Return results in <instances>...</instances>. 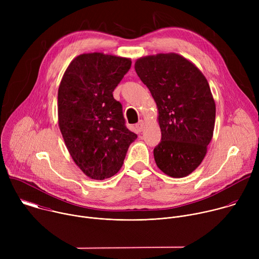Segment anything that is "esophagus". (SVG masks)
I'll list each match as a JSON object with an SVG mask.
<instances>
[{"instance_id":"esophagus-1","label":"esophagus","mask_w":259,"mask_h":259,"mask_svg":"<svg viewBox=\"0 0 259 259\" xmlns=\"http://www.w3.org/2000/svg\"><path fill=\"white\" fill-rule=\"evenodd\" d=\"M143 128H144V122H143L142 120H140V121L136 124V129H137L138 131H142Z\"/></svg>"}]
</instances>
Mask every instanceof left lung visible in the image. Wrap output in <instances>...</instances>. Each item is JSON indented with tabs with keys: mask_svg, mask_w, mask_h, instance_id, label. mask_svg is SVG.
Listing matches in <instances>:
<instances>
[{
	"mask_svg": "<svg viewBox=\"0 0 259 259\" xmlns=\"http://www.w3.org/2000/svg\"><path fill=\"white\" fill-rule=\"evenodd\" d=\"M135 70L158 107L161 142L154 157L174 178L188 176L207 154L215 124V101L202 71L177 53L140 57Z\"/></svg>",
	"mask_w": 259,
	"mask_h": 259,
	"instance_id": "left-lung-1",
	"label": "left lung"
}]
</instances>
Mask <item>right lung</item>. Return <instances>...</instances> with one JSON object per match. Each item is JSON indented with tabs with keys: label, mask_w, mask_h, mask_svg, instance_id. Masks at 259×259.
<instances>
[{
	"label": "right lung",
	"mask_w": 259,
	"mask_h": 259,
	"mask_svg": "<svg viewBox=\"0 0 259 259\" xmlns=\"http://www.w3.org/2000/svg\"><path fill=\"white\" fill-rule=\"evenodd\" d=\"M131 59L84 53L69 63L58 88V125L77 166L89 178L114 176L137 138L125 126L122 104L113 92Z\"/></svg>",
	"instance_id": "add662e5"
}]
</instances>
